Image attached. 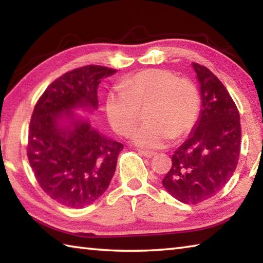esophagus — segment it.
<instances>
[{
    "instance_id": "1",
    "label": "esophagus",
    "mask_w": 263,
    "mask_h": 263,
    "mask_svg": "<svg viewBox=\"0 0 263 263\" xmlns=\"http://www.w3.org/2000/svg\"><path fill=\"white\" fill-rule=\"evenodd\" d=\"M138 152H139V154H141L142 157H145V158H153L155 154V152H151V151H145V149H138Z\"/></svg>"
}]
</instances>
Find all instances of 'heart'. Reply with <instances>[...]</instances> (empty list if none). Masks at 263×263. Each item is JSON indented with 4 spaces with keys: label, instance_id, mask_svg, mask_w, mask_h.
I'll list each match as a JSON object with an SVG mask.
<instances>
[{
    "label": "heart",
    "instance_id": "obj_1",
    "mask_svg": "<svg viewBox=\"0 0 263 263\" xmlns=\"http://www.w3.org/2000/svg\"><path fill=\"white\" fill-rule=\"evenodd\" d=\"M145 114L146 125L133 132V144L144 148L164 147L172 137L185 136L199 114L197 87L188 79H179L166 69H146L133 75L118 91L105 99V112L114 130L127 136Z\"/></svg>",
    "mask_w": 263,
    "mask_h": 263
}]
</instances>
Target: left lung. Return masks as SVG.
<instances>
[{
	"instance_id": "left-lung-1",
	"label": "left lung",
	"mask_w": 263,
	"mask_h": 263,
	"mask_svg": "<svg viewBox=\"0 0 263 263\" xmlns=\"http://www.w3.org/2000/svg\"><path fill=\"white\" fill-rule=\"evenodd\" d=\"M201 111L183 144L172 157L162 185L177 201L197 204L224 188L237 168L241 141L240 115L219 79L193 62Z\"/></svg>"
}]
</instances>
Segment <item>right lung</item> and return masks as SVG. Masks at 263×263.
Returning a JSON list of instances; mask_svg holds the SVG:
<instances>
[{
  "mask_svg": "<svg viewBox=\"0 0 263 263\" xmlns=\"http://www.w3.org/2000/svg\"><path fill=\"white\" fill-rule=\"evenodd\" d=\"M117 70L84 66L51 83L34 106L28 158L42 189L62 205L81 209L105 193L123 144L94 127L86 116L99 108L97 88Z\"/></svg>",
  "mask_w": 263,
  "mask_h": 263,
  "instance_id": "right-lung-1",
  "label": "right lung"
}]
</instances>
